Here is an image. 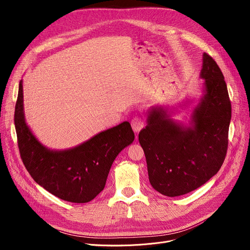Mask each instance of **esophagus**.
Returning <instances> with one entry per match:
<instances>
[{
	"label": "esophagus",
	"instance_id": "1",
	"mask_svg": "<svg viewBox=\"0 0 250 250\" xmlns=\"http://www.w3.org/2000/svg\"><path fill=\"white\" fill-rule=\"evenodd\" d=\"M130 124H132V127L134 129V132H136V133L140 132V130L144 127V125H145V123H144L143 118L140 117V116L134 117L132 120V123H130Z\"/></svg>",
	"mask_w": 250,
	"mask_h": 250
}]
</instances>
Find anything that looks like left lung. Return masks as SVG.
I'll use <instances>...</instances> for the list:
<instances>
[{
    "label": "left lung",
    "instance_id": "1",
    "mask_svg": "<svg viewBox=\"0 0 250 250\" xmlns=\"http://www.w3.org/2000/svg\"><path fill=\"white\" fill-rule=\"evenodd\" d=\"M201 78L205 93L190 126L174 123L164 108L154 107L139 134L151 186L171 198L205 185L217 174L227 154L231 102L222 71L206 52Z\"/></svg>",
    "mask_w": 250,
    "mask_h": 250
}]
</instances>
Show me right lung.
<instances>
[{
    "instance_id": "1",
    "label": "right lung",
    "mask_w": 250,
    "mask_h": 250,
    "mask_svg": "<svg viewBox=\"0 0 250 250\" xmlns=\"http://www.w3.org/2000/svg\"><path fill=\"white\" fill-rule=\"evenodd\" d=\"M14 122L22 162L34 181L61 200L77 204L88 203L103 190L116 156L135 140L130 124L125 122L75 148H46L26 125L22 81Z\"/></svg>"
}]
</instances>
